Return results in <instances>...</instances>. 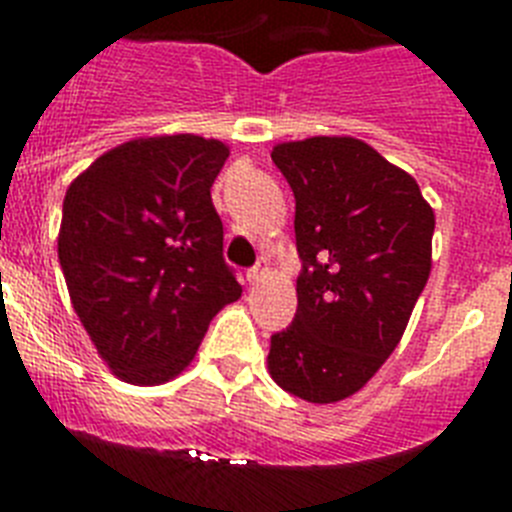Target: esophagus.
Masks as SVG:
<instances>
[{"label":"esophagus","instance_id":"1","mask_svg":"<svg viewBox=\"0 0 512 512\" xmlns=\"http://www.w3.org/2000/svg\"><path fill=\"white\" fill-rule=\"evenodd\" d=\"M264 274H266V266H253V269L246 271V279L251 284H256V282H261V279H264Z\"/></svg>","mask_w":512,"mask_h":512}]
</instances>
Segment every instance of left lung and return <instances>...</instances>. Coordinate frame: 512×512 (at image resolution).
Masks as SVG:
<instances>
[{"label":"left lung","mask_w":512,"mask_h":512,"mask_svg":"<svg viewBox=\"0 0 512 512\" xmlns=\"http://www.w3.org/2000/svg\"><path fill=\"white\" fill-rule=\"evenodd\" d=\"M295 194L297 312L271 336L269 374L289 395L338 402L390 359L431 274L436 217L418 182L356 138L279 143Z\"/></svg>","instance_id":"left-lung-1"}]
</instances>
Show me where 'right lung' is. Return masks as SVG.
Masks as SVG:
<instances>
[{
	"mask_svg": "<svg viewBox=\"0 0 512 512\" xmlns=\"http://www.w3.org/2000/svg\"><path fill=\"white\" fill-rule=\"evenodd\" d=\"M225 158L200 135L130 140L66 192L58 261L71 305L125 382L184 372L217 310L241 297L210 197Z\"/></svg>",
	"mask_w": 512,
	"mask_h": 512,
	"instance_id": "right-lung-1",
	"label": "right lung"
}]
</instances>
